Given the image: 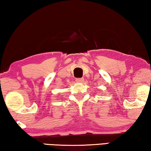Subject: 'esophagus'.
<instances>
[{
    "label": "esophagus",
    "mask_w": 151,
    "mask_h": 151,
    "mask_svg": "<svg viewBox=\"0 0 151 151\" xmlns=\"http://www.w3.org/2000/svg\"><path fill=\"white\" fill-rule=\"evenodd\" d=\"M76 81L78 83H82V82H84V78H77Z\"/></svg>",
    "instance_id": "1"
}]
</instances>
